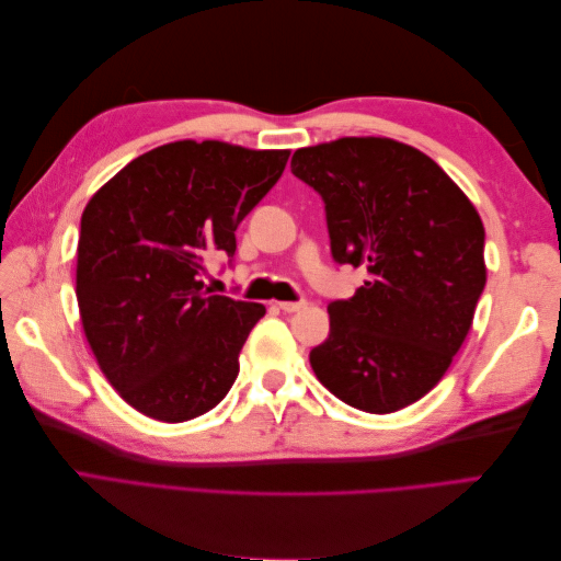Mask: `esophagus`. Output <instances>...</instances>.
<instances>
[{
    "label": "esophagus",
    "mask_w": 561,
    "mask_h": 561,
    "mask_svg": "<svg viewBox=\"0 0 561 561\" xmlns=\"http://www.w3.org/2000/svg\"><path fill=\"white\" fill-rule=\"evenodd\" d=\"M307 299H299V301H278V309L285 311V313H295V311H301L307 309Z\"/></svg>",
    "instance_id": "esophagus-1"
}]
</instances>
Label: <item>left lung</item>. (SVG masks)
<instances>
[{"mask_svg":"<svg viewBox=\"0 0 561 561\" xmlns=\"http://www.w3.org/2000/svg\"><path fill=\"white\" fill-rule=\"evenodd\" d=\"M290 168L325 203L332 260L367 268L353 297L330 301L311 367L355 410L398 412L445 377L472 325L482 219L431 157L388 138L304 147Z\"/></svg>","mask_w":561,"mask_h":561,"instance_id":"obj_1","label":"left lung"}]
</instances>
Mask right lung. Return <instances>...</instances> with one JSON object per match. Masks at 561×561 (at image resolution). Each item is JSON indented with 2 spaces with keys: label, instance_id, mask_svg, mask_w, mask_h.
Returning a JSON list of instances; mask_svg holds the SVG:
<instances>
[{
  "label": "right lung",
  "instance_id": "1",
  "mask_svg": "<svg viewBox=\"0 0 561 561\" xmlns=\"http://www.w3.org/2000/svg\"><path fill=\"white\" fill-rule=\"evenodd\" d=\"M287 149L182 140L122 168L81 215L77 301L91 351L130 407L165 423L225 400L266 309L210 295L206 264L285 171Z\"/></svg>",
  "mask_w": 561,
  "mask_h": 561
}]
</instances>
